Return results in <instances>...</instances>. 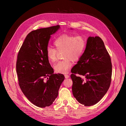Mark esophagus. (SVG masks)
Segmentation results:
<instances>
[{
	"instance_id": "1",
	"label": "esophagus",
	"mask_w": 126,
	"mask_h": 126,
	"mask_svg": "<svg viewBox=\"0 0 126 126\" xmlns=\"http://www.w3.org/2000/svg\"><path fill=\"white\" fill-rule=\"evenodd\" d=\"M64 76H65V79H68L70 78V76H69L68 75H67V74H65Z\"/></svg>"
}]
</instances>
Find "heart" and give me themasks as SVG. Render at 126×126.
I'll return each mask as SVG.
<instances>
[{
  "label": "heart",
  "instance_id": "heart-1",
  "mask_svg": "<svg viewBox=\"0 0 126 126\" xmlns=\"http://www.w3.org/2000/svg\"><path fill=\"white\" fill-rule=\"evenodd\" d=\"M55 48L48 47L46 55L51 62L56 60L57 51L63 50L65 59L56 63L54 65L55 71L59 73L65 74L72 65V60L78 61L83 55L86 46V41L83 36L63 34L56 38L53 42Z\"/></svg>",
  "mask_w": 126,
  "mask_h": 126
}]
</instances>
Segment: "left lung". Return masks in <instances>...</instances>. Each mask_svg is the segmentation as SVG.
I'll use <instances>...</instances> for the list:
<instances>
[{"instance_id": "left-lung-1", "label": "left lung", "mask_w": 126, "mask_h": 126, "mask_svg": "<svg viewBox=\"0 0 126 126\" xmlns=\"http://www.w3.org/2000/svg\"><path fill=\"white\" fill-rule=\"evenodd\" d=\"M71 72L73 94L81 104L92 106L106 94L111 83L112 64L100 37H88L84 53ZM79 75L85 76V79Z\"/></svg>"}]
</instances>
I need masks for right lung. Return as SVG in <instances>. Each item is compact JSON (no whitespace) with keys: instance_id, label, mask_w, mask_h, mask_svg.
<instances>
[{"instance_id":"add662e5","label":"right lung","mask_w":126,"mask_h":126,"mask_svg":"<svg viewBox=\"0 0 126 126\" xmlns=\"http://www.w3.org/2000/svg\"><path fill=\"white\" fill-rule=\"evenodd\" d=\"M57 25L32 31L18 52L16 71L19 85L23 94L39 107L53 104L65 78L54 74L46 55L51 35L60 29Z\"/></svg>"}]
</instances>
